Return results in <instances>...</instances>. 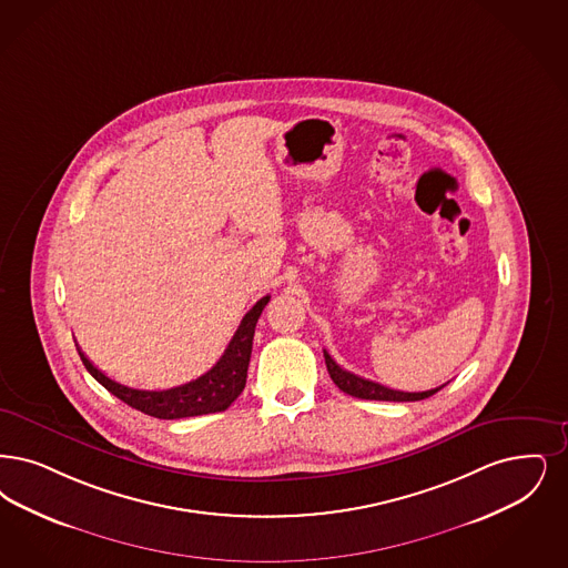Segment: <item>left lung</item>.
<instances>
[{
	"mask_svg": "<svg viewBox=\"0 0 568 568\" xmlns=\"http://www.w3.org/2000/svg\"><path fill=\"white\" fill-rule=\"evenodd\" d=\"M323 357H325V365H327V372L332 376V381L336 383V386L353 395V397H359V399H376V402H420V399H427L435 395L439 388H444L446 385L437 386L432 390H420V393H406V390H395V388H388V386L378 385V383H372V381H365L362 376H355L346 369H342L341 365L336 364L332 359V355L327 351H323Z\"/></svg>",
	"mask_w": 568,
	"mask_h": 568,
	"instance_id": "left-lung-1",
	"label": "left lung"
}]
</instances>
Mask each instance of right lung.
<instances>
[{
    "mask_svg": "<svg viewBox=\"0 0 568 568\" xmlns=\"http://www.w3.org/2000/svg\"><path fill=\"white\" fill-rule=\"evenodd\" d=\"M268 300H271V295H264L262 300L255 302V306L243 317L239 329L234 332L220 362L213 365L206 374L199 376L196 381L185 383V385L164 388V390L131 388V386L115 383L101 369H97L80 348H78V355L99 385L105 386L118 399H122L131 408L139 409L148 416L173 420V418L224 412L243 393L245 383H247V367H250L255 323L262 315L264 306L268 304Z\"/></svg>",
    "mask_w": 568,
    "mask_h": 568,
    "instance_id": "right-lung-1",
    "label": "right lung"
}]
</instances>
